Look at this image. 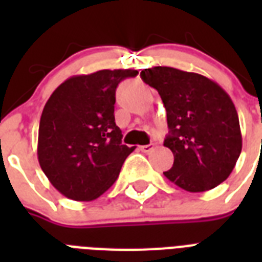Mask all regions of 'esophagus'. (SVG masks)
I'll use <instances>...</instances> for the list:
<instances>
[{
	"label": "esophagus",
	"instance_id": "34e87169",
	"mask_svg": "<svg viewBox=\"0 0 262 262\" xmlns=\"http://www.w3.org/2000/svg\"><path fill=\"white\" fill-rule=\"evenodd\" d=\"M152 149H154V144H147V145H141V147H140V151L145 152V154L151 152Z\"/></svg>",
	"mask_w": 262,
	"mask_h": 262
}]
</instances>
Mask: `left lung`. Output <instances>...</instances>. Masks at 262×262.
I'll use <instances>...</instances> for the list:
<instances>
[{"mask_svg":"<svg viewBox=\"0 0 262 262\" xmlns=\"http://www.w3.org/2000/svg\"><path fill=\"white\" fill-rule=\"evenodd\" d=\"M140 76L159 92L167 111L164 147L174 164L164 177L193 193L226 181L242 151L238 113L227 92L205 76L175 68L144 69Z\"/></svg>","mask_w":262,"mask_h":262,"instance_id":"1","label":"left lung"}]
</instances>
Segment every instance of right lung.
Returning <instances> with one entry per match:
<instances>
[{"mask_svg":"<svg viewBox=\"0 0 262 262\" xmlns=\"http://www.w3.org/2000/svg\"><path fill=\"white\" fill-rule=\"evenodd\" d=\"M133 69L95 72L65 80L43 108L38 160L51 185L68 199L91 201L118 178L135 147L115 125V90Z\"/></svg>","mask_w":262,"mask_h":262,"instance_id":"add662e5","label":"right lung"}]
</instances>
